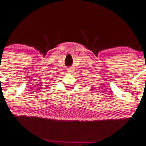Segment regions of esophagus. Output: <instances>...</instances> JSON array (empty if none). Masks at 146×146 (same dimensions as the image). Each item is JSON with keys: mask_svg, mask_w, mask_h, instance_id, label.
<instances>
[{"mask_svg": "<svg viewBox=\"0 0 146 146\" xmlns=\"http://www.w3.org/2000/svg\"><path fill=\"white\" fill-rule=\"evenodd\" d=\"M74 69L73 68V67H69V69H67V72L69 73H72L74 72Z\"/></svg>", "mask_w": 146, "mask_h": 146, "instance_id": "1", "label": "esophagus"}]
</instances>
